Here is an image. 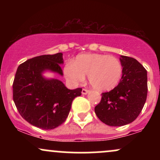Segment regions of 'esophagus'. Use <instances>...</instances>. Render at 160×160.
<instances>
[{
	"instance_id": "esophagus-1",
	"label": "esophagus",
	"mask_w": 160,
	"mask_h": 160,
	"mask_svg": "<svg viewBox=\"0 0 160 160\" xmlns=\"http://www.w3.org/2000/svg\"><path fill=\"white\" fill-rule=\"evenodd\" d=\"M89 90H88V89H82V95H86L89 93Z\"/></svg>"
}]
</instances>
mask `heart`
I'll list each match as a JSON object with an SVG mask.
<instances>
[{
  "label": "heart",
  "instance_id": "heart-1",
  "mask_svg": "<svg viewBox=\"0 0 160 160\" xmlns=\"http://www.w3.org/2000/svg\"><path fill=\"white\" fill-rule=\"evenodd\" d=\"M64 74L71 86L84 81L86 76L90 85L98 91H110L119 84L122 74L120 60L112 56L98 53L78 55L74 62L64 67Z\"/></svg>",
  "mask_w": 160,
  "mask_h": 160
}]
</instances>
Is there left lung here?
I'll list each match as a JSON object with an SVG mask.
<instances>
[{"instance_id": "8db88e82", "label": "left lung", "mask_w": 160, "mask_h": 160, "mask_svg": "<svg viewBox=\"0 0 160 160\" xmlns=\"http://www.w3.org/2000/svg\"><path fill=\"white\" fill-rule=\"evenodd\" d=\"M122 78L113 89L102 94L95 114L110 126L131 123L140 114L148 95V73L136 59L120 56Z\"/></svg>"}]
</instances>
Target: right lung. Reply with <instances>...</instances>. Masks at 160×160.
<instances>
[{"label":"right lung","mask_w":160,"mask_h":160,"mask_svg":"<svg viewBox=\"0 0 160 160\" xmlns=\"http://www.w3.org/2000/svg\"><path fill=\"white\" fill-rule=\"evenodd\" d=\"M62 53L43 55L23 62L18 67L13 84V101L20 115L32 126L53 129L65 122L73 100L82 89H68L61 80L46 78V71L62 76Z\"/></svg>","instance_id":"obj_1"}]
</instances>
